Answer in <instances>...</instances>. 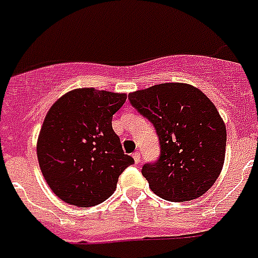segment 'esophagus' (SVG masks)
<instances>
[{
	"label": "esophagus",
	"mask_w": 258,
	"mask_h": 258,
	"mask_svg": "<svg viewBox=\"0 0 258 258\" xmlns=\"http://www.w3.org/2000/svg\"><path fill=\"white\" fill-rule=\"evenodd\" d=\"M133 157H134V160H135L136 164H139V162L142 161V156H140V152H135L133 155Z\"/></svg>",
	"instance_id": "esophagus-1"
}]
</instances>
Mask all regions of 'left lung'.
<instances>
[{
    "label": "left lung",
    "mask_w": 258,
    "mask_h": 258,
    "mask_svg": "<svg viewBox=\"0 0 258 258\" xmlns=\"http://www.w3.org/2000/svg\"><path fill=\"white\" fill-rule=\"evenodd\" d=\"M128 99L159 138V159L142 169L151 190L170 202L203 196L219 177L226 155V125L214 103L179 82L138 90Z\"/></svg>",
    "instance_id": "1"
}]
</instances>
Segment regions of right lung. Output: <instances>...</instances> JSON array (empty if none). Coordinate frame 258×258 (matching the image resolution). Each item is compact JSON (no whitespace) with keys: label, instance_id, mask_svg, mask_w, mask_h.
Wrapping results in <instances>:
<instances>
[{"label":"right lung","instance_id":"right-lung-1","mask_svg":"<svg viewBox=\"0 0 258 258\" xmlns=\"http://www.w3.org/2000/svg\"><path fill=\"white\" fill-rule=\"evenodd\" d=\"M125 94L76 89L56 101L39 134L38 161L51 190L66 203L90 207L115 191L134 159L111 125Z\"/></svg>","mask_w":258,"mask_h":258}]
</instances>
